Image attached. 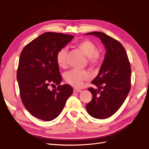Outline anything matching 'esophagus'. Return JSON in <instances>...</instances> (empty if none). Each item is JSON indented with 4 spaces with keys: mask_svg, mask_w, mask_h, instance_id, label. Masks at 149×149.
I'll return each mask as SVG.
<instances>
[{
    "mask_svg": "<svg viewBox=\"0 0 149 149\" xmlns=\"http://www.w3.org/2000/svg\"><path fill=\"white\" fill-rule=\"evenodd\" d=\"M73 91H74V93H81V90L78 89H74Z\"/></svg>",
    "mask_w": 149,
    "mask_h": 149,
    "instance_id": "esophagus-1",
    "label": "esophagus"
}]
</instances>
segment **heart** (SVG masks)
I'll use <instances>...</instances> for the list:
<instances>
[{
  "mask_svg": "<svg viewBox=\"0 0 149 149\" xmlns=\"http://www.w3.org/2000/svg\"><path fill=\"white\" fill-rule=\"evenodd\" d=\"M77 47L88 58V63L91 65H95L100 61V55L97 53V48L95 44L89 40H83L77 44ZM67 49L61 48L56 55V62L60 67L66 66ZM66 81L75 88L82 87L84 81L90 79V75L86 71L72 70L65 74Z\"/></svg>",
  "mask_w": 149,
  "mask_h": 149,
  "instance_id": "obj_1",
  "label": "heart"
}]
</instances>
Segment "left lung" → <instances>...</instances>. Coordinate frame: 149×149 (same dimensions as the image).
Masks as SVG:
<instances>
[{
    "instance_id": "left-lung-1",
    "label": "left lung",
    "mask_w": 149,
    "mask_h": 149,
    "mask_svg": "<svg viewBox=\"0 0 149 149\" xmlns=\"http://www.w3.org/2000/svg\"><path fill=\"white\" fill-rule=\"evenodd\" d=\"M85 35L100 38L106 50L99 73L91 82L98 89H88L93 98L86 106L88 113L93 118L104 119L119 110L130 91V63L124 48L116 40L100 31Z\"/></svg>"
}]
</instances>
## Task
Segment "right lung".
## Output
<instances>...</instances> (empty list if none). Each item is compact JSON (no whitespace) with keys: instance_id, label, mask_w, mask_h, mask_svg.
<instances>
[{"instance_id":"obj_1","label":"right lung","mask_w":149,"mask_h":149,"mask_svg":"<svg viewBox=\"0 0 149 149\" xmlns=\"http://www.w3.org/2000/svg\"><path fill=\"white\" fill-rule=\"evenodd\" d=\"M73 38V35L47 32L24 47L20 55L17 79L24 106L35 118L50 121L60 114L73 93L62 81L56 55ZM58 85L52 90L49 86Z\"/></svg>"}]
</instances>
